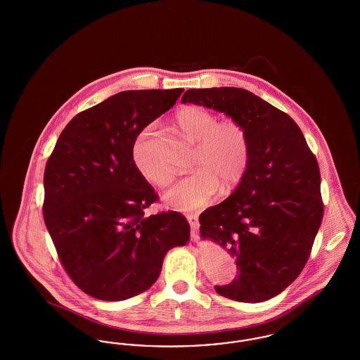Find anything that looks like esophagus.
I'll return each mask as SVG.
<instances>
[{
	"label": "esophagus",
	"mask_w": 360,
	"mask_h": 360,
	"mask_svg": "<svg viewBox=\"0 0 360 360\" xmlns=\"http://www.w3.org/2000/svg\"><path fill=\"white\" fill-rule=\"evenodd\" d=\"M186 219H188V224L191 226V231H193V235H194L197 232V229H198V225H200L198 217L195 214H188Z\"/></svg>",
	"instance_id": "esophagus-1"
}]
</instances>
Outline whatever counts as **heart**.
<instances>
[{
  "mask_svg": "<svg viewBox=\"0 0 360 360\" xmlns=\"http://www.w3.org/2000/svg\"><path fill=\"white\" fill-rule=\"evenodd\" d=\"M184 134L194 143L197 151L193 167L163 194L169 206L190 212L209 205L220 190L233 188L244 175L250 159V141L245 129L236 121H220L202 108H186L176 115ZM132 159L140 175L155 186H167L172 169L158 156V135L153 127L144 128L136 137Z\"/></svg>",
  "mask_w": 360,
  "mask_h": 360,
  "instance_id": "obj_1",
  "label": "heart"
}]
</instances>
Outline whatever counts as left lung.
Here are the masks:
<instances>
[{
  "label": "left lung",
  "instance_id": "obj_1",
  "mask_svg": "<svg viewBox=\"0 0 360 360\" xmlns=\"http://www.w3.org/2000/svg\"><path fill=\"white\" fill-rule=\"evenodd\" d=\"M182 103L214 109L239 122L250 159L238 188L200 216L202 239L236 259L238 278L216 291L262 302L301 274L323 220L320 170L289 115L239 87L190 89Z\"/></svg>",
  "mask_w": 360,
  "mask_h": 360
}]
</instances>
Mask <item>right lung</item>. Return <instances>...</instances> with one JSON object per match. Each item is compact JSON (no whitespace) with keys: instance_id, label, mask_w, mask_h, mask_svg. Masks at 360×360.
<instances>
[{"instance_id":"right-lung-1","label":"right lung","mask_w":360,"mask_h":360,"mask_svg":"<svg viewBox=\"0 0 360 360\" xmlns=\"http://www.w3.org/2000/svg\"><path fill=\"white\" fill-rule=\"evenodd\" d=\"M185 89L121 91L77 115L44 172V223L72 282L103 301L150 289L172 247L186 245L178 212L146 216L158 200L132 159L139 134Z\"/></svg>"}]
</instances>
